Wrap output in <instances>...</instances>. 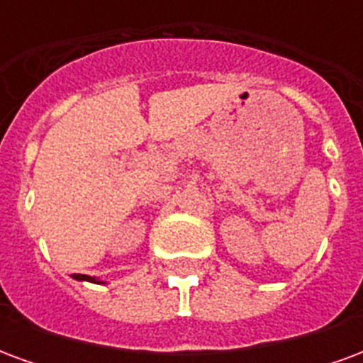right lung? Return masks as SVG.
I'll list each match as a JSON object with an SVG mask.
<instances>
[{"label": "right lung", "instance_id": "obj_1", "mask_svg": "<svg viewBox=\"0 0 363 363\" xmlns=\"http://www.w3.org/2000/svg\"><path fill=\"white\" fill-rule=\"evenodd\" d=\"M74 278H75V280H87V281H95V284H99L95 278H91V276H85V274H74Z\"/></svg>", "mask_w": 363, "mask_h": 363}]
</instances>
